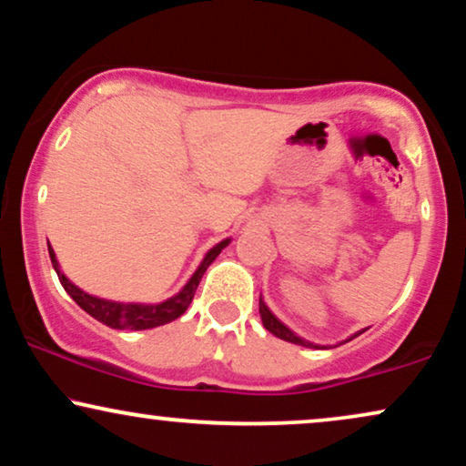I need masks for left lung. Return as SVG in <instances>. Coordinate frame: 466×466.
Segmentation results:
<instances>
[{"mask_svg":"<svg viewBox=\"0 0 466 466\" xmlns=\"http://www.w3.org/2000/svg\"><path fill=\"white\" fill-rule=\"evenodd\" d=\"M260 316H262V325H264V329H267V331H270L275 335V338H279V339H286V341H290V344H299V346H305V349H329V346H318V344H311V341H308V339H303L301 335H297L292 331L290 327H286L284 322L279 320V318H277L273 311L268 309V305L262 301V297H260ZM363 331H357L355 335H350L349 339H344V341H339V344H346V341H350V339H355L357 335H361Z\"/></svg>","mask_w":466,"mask_h":466,"instance_id":"8db88e82","label":"left lung"}]
</instances>
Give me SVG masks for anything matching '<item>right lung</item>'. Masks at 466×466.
<instances>
[{"label": "right lung", "instance_id": "obj_1", "mask_svg": "<svg viewBox=\"0 0 466 466\" xmlns=\"http://www.w3.org/2000/svg\"><path fill=\"white\" fill-rule=\"evenodd\" d=\"M232 238H223L221 243H217L215 247H210L206 251L204 260L199 262V267L196 268V273L189 277L185 286H182L180 292H176L174 297L165 299L161 303H120V301H109V299H101L94 297V294H87L81 290L79 286H75L73 281L68 279L66 275L62 273L60 262H57L56 251L49 245V256H51V264L56 268L57 277H60V284L64 286V290L70 294V299L79 305L86 314H90L92 318H96L98 322L107 325L111 329H131V331H144V329H155L161 325H167V322L176 320L185 314L187 308H189L193 301V294H196L199 279L206 273V268L215 262V258L219 256L221 249H226Z\"/></svg>", "mask_w": 466, "mask_h": 466}]
</instances>
